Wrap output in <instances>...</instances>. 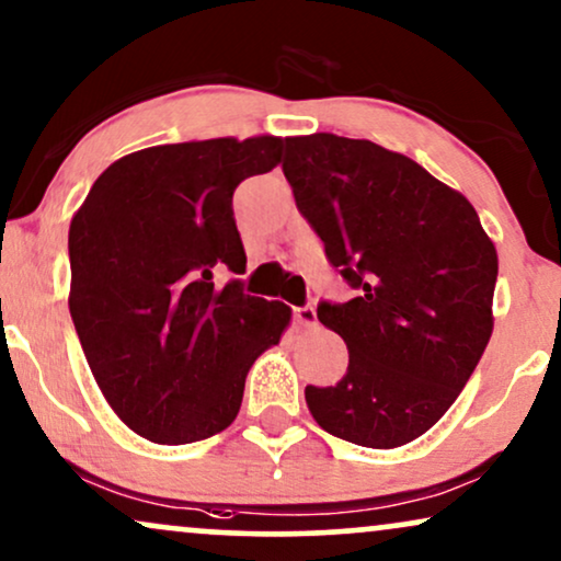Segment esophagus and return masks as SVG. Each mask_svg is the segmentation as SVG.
I'll return each mask as SVG.
<instances>
[{"label":"esophagus","mask_w":561,"mask_h":561,"mask_svg":"<svg viewBox=\"0 0 561 561\" xmlns=\"http://www.w3.org/2000/svg\"><path fill=\"white\" fill-rule=\"evenodd\" d=\"M293 318L300 325H305V329H316V325H318V316H316L313 305H302V308H295Z\"/></svg>","instance_id":"esophagus-1"}]
</instances>
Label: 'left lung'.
Segmentation results:
<instances>
[{
    "instance_id": "8db88e82",
    "label": "left lung",
    "mask_w": 561,
    "mask_h": 561,
    "mask_svg": "<svg viewBox=\"0 0 561 561\" xmlns=\"http://www.w3.org/2000/svg\"><path fill=\"white\" fill-rule=\"evenodd\" d=\"M297 211L357 297L318 302L344 339L336 386H308L310 414L333 437L399 448L458 399L492 336L497 251L477 209L409 160L367 139H285Z\"/></svg>"
}]
</instances>
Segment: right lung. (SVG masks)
<instances>
[{
  "instance_id": "right-lung-1",
  "label": "right lung",
  "mask_w": 561,
  "mask_h": 561,
  "mask_svg": "<svg viewBox=\"0 0 561 561\" xmlns=\"http://www.w3.org/2000/svg\"><path fill=\"white\" fill-rule=\"evenodd\" d=\"M282 160V139L160 145L116 160L69 225L72 313L98 386L160 445L230 427L245 375L279 342L285 302L245 295L232 194ZM222 267L238 273L216 285Z\"/></svg>"
}]
</instances>
